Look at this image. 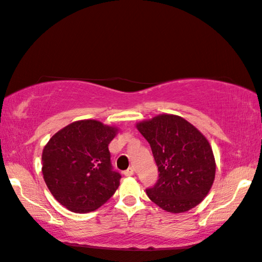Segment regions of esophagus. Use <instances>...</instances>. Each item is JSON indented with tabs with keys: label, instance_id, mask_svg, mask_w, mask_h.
Returning a JSON list of instances; mask_svg holds the SVG:
<instances>
[{
	"label": "esophagus",
	"instance_id": "34e87169",
	"mask_svg": "<svg viewBox=\"0 0 262 262\" xmlns=\"http://www.w3.org/2000/svg\"><path fill=\"white\" fill-rule=\"evenodd\" d=\"M123 173H124L125 176H132V175H135V168L130 167L129 169H126V170H125Z\"/></svg>",
	"mask_w": 262,
	"mask_h": 262
}]
</instances>
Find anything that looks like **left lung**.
<instances>
[{"label": "left lung", "instance_id": "obj_1", "mask_svg": "<svg viewBox=\"0 0 262 262\" xmlns=\"http://www.w3.org/2000/svg\"><path fill=\"white\" fill-rule=\"evenodd\" d=\"M150 143L159 179L147 195L162 210L173 214L197 206L210 191L216 164L207 139L175 114H159L137 123Z\"/></svg>", "mask_w": 262, "mask_h": 262}]
</instances>
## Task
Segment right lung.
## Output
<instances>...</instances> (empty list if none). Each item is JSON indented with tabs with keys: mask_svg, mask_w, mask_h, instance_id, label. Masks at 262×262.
<instances>
[{
	"mask_svg": "<svg viewBox=\"0 0 262 262\" xmlns=\"http://www.w3.org/2000/svg\"><path fill=\"white\" fill-rule=\"evenodd\" d=\"M119 129L97 120L75 121L55 133L42 151V175L52 196L75 213L95 211L120 185L108 144Z\"/></svg>",
	"mask_w": 262,
	"mask_h": 262,
	"instance_id": "1",
	"label": "right lung"
}]
</instances>
